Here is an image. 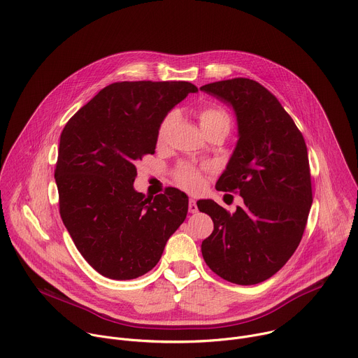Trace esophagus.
Segmentation results:
<instances>
[{"label": "esophagus", "instance_id": "1", "mask_svg": "<svg viewBox=\"0 0 358 358\" xmlns=\"http://www.w3.org/2000/svg\"><path fill=\"white\" fill-rule=\"evenodd\" d=\"M188 211H189L191 214H195V213L198 211V207H196V202H195V199H189V202H188Z\"/></svg>", "mask_w": 358, "mask_h": 358}]
</instances>
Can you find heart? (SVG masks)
I'll list each match as a JSON object with an SVG mask.
<instances>
[{"label": "heart", "mask_w": 358, "mask_h": 358, "mask_svg": "<svg viewBox=\"0 0 358 358\" xmlns=\"http://www.w3.org/2000/svg\"><path fill=\"white\" fill-rule=\"evenodd\" d=\"M176 120V112H170L162 122L160 127H159V133H157V138L159 141H163L171 127V124ZM199 124L203 130V133L220 126V124H228L229 126V119L228 115L220 109V108H214V106H208L203 108L199 112ZM177 178L180 181L181 185H184L188 189H196L201 185V171L192 166H181L180 170L177 171Z\"/></svg>", "instance_id": "obj_1"}]
</instances>
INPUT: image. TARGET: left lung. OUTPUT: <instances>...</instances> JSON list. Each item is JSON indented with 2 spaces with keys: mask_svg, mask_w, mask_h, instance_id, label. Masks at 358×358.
<instances>
[{
  "mask_svg": "<svg viewBox=\"0 0 358 358\" xmlns=\"http://www.w3.org/2000/svg\"><path fill=\"white\" fill-rule=\"evenodd\" d=\"M199 89L235 112L238 143L215 188L243 198L234 214L213 199L196 202L214 221L202 257L222 279L257 285L280 271L301 241L313 202L308 147L261 83L235 78Z\"/></svg>",
  "mask_w": 358,
  "mask_h": 358,
  "instance_id": "obj_1",
  "label": "left lung"
}]
</instances>
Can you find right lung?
Segmentation results:
<instances>
[{
	"label": "right lung",
	"mask_w": 358,
	"mask_h": 358,
	"mask_svg": "<svg viewBox=\"0 0 358 358\" xmlns=\"http://www.w3.org/2000/svg\"><path fill=\"white\" fill-rule=\"evenodd\" d=\"M189 82H116L101 89L62 130L55 181L59 213L75 246L100 275L143 276L160 261L184 222L188 196L173 187L155 198L137 192L136 163L155 155L167 113Z\"/></svg>",
	"instance_id": "right-lung-1"
}]
</instances>
